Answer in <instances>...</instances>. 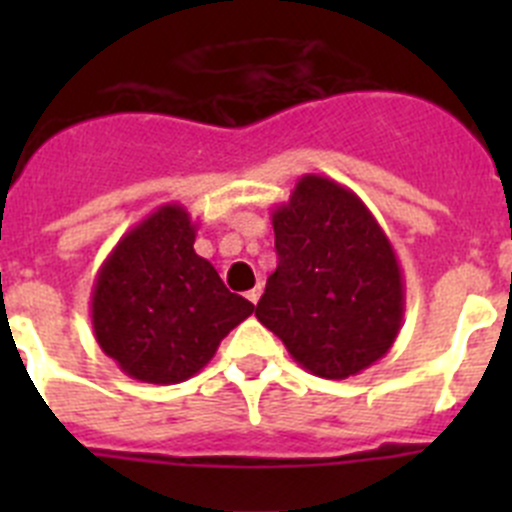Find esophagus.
Returning <instances> with one entry per match:
<instances>
[{
	"label": "esophagus",
	"mask_w": 512,
	"mask_h": 512,
	"mask_svg": "<svg viewBox=\"0 0 512 512\" xmlns=\"http://www.w3.org/2000/svg\"><path fill=\"white\" fill-rule=\"evenodd\" d=\"M246 297H248V302H253V305H256V302H259V297H261V284H256L253 289H248Z\"/></svg>",
	"instance_id": "1"
}]
</instances>
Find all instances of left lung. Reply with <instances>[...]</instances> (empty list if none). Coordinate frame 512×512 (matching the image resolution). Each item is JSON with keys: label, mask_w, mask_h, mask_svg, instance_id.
Instances as JSON below:
<instances>
[{"label": "left lung", "mask_w": 512, "mask_h": 512, "mask_svg": "<svg viewBox=\"0 0 512 512\" xmlns=\"http://www.w3.org/2000/svg\"><path fill=\"white\" fill-rule=\"evenodd\" d=\"M271 225L279 261L256 305L261 325L315 377L377 364L402 328L405 282L372 210L343 184L305 174Z\"/></svg>", "instance_id": "left-lung-1"}]
</instances>
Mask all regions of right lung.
<instances>
[{"mask_svg":"<svg viewBox=\"0 0 512 512\" xmlns=\"http://www.w3.org/2000/svg\"><path fill=\"white\" fill-rule=\"evenodd\" d=\"M197 223L179 202L122 235L92 287L99 348L138 382L179 384L205 369L253 305L194 251Z\"/></svg>","mask_w":512,"mask_h":512,"instance_id":"add662e5","label":"right lung"}]
</instances>
